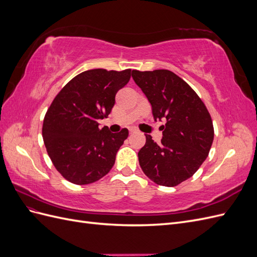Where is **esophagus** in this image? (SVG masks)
I'll list each match as a JSON object with an SVG mask.
<instances>
[{
	"label": "esophagus",
	"mask_w": 257,
	"mask_h": 257,
	"mask_svg": "<svg viewBox=\"0 0 257 257\" xmlns=\"http://www.w3.org/2000/svg\"><path fill=\"white\" fill-rule=\"evenodd\" d=\"M136 132H137V130H136V128H134V127H131V128H130V134L136 133Z\"/></svg>",
	"instance_id": "34e87169"
}]
</instances>
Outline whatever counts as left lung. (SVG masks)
<instances>
[{"label": "left lung", "instance_id": "8db88e82", "mask_svg": "<svg viewBox=\"0 0 257 257\" xmlns=\"http://www.w3.org/2000/svg\"><path fill=\"white\" fill-rule=\"evenodd\" d=\"M132 77L151 104L154 120L166 122L161 144L146 134L139 165L153 182L176 186L207 159L214 136L211 116L196 92L168 69L133 71Z\"/></svg>", "mask_w": 257, "mask_h": 257}]
</instances>
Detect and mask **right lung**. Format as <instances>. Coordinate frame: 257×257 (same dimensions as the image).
Masks as SVG:
<instances>
[{"label": "right lung", "instance_id": "add662e5", "mask_svg": "<svg viewBox=\"0 0 257 257\" xmlns=\"http://www.w3.org/2000/svg\"><path fill=\"white\" fill-rule=\"evenodd\" d=\"M131 78L122 72L95 68L77 75L53 99L43 124V139L54 167L74 184L93 183L110 172L127 128L111 133L98 128L115 94Z\"/></svg>", "mask_w": 257, "mask_h": 257}]
</instances>
